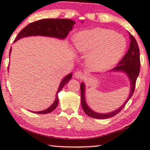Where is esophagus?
Wrapping results in <instances>:
<instances>
[{
  "label": "esophagus",
  "mask_w": 150,
  "mask_h": 150,
  "mask_svg": "<svg viewBox=\"0 0 150 150\" xmlns=\"http://www.w3.org/2000/svg\"><path fill=\"white\" fill-rule=\"evenodd\" d=\"M74 75H75V78H78V79H82L83 77H84V75H83L82 72L80 71H76L74 74Z\"/></svg>",
  "instance_id": "esophagus-1"
}]
</instances>
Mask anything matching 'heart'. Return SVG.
<instances>
[{
	"instance_id": "obj_1",
	"label": "heart",
	"mask_w": 150,
	"mask_h": 150,
	"mask_svg": "<svg viewBox=\"0 0 150 150\" xmlns=\"http://www.w3.org/2000/svg\"><path fill=\"white\" fill-rule=\"evenodd\" d=\"M79 52L88 53L86 63L94 71H105L115 65L127 48L125 37L115 31L97 28L81 32L75 41Z\"/></svg>"
}]
</instances>
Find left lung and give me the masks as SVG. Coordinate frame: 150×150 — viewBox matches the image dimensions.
I'll list each match as a JSON object with an SVG mask.
<instances>
[{
	"mask_svg": "<svg viewBox=\"0 0 150 150\" xmlns=\"http://www.w3.org/2000/svg\"><path fill=\"white\" fill-rule=\"evenodd\" d=\"M129 38L131 41L129 44V48L128 49L127 52L125 54L123 58L119 62L116 67L112 69L113 71L124 72V73H125L127 75L131 84L130 93L129 96V98L126 100L125 102L123 104L122 107L118 108L115 111H112V112L108 113H99L95 112L94 111L91 109L87 105L86 100H85V85L84 83L81 82L80 85L81 107H82L85 113L87 115H88V116L98 119H106L114 116V115L117 114L124 108L126 103L128 102V100L132 98V95H133L134 92V89H135L136 79H137V77L138 75H139L140 65H141L140 62H141V61H140L139 48H138L137 41H136L135 38L132 35H130V34Z\"/></svg>",
	"mask_w": 150,
	"mask_h": 150,
	"instance_id": "8db88e82",
	"label": "left lung"
}]
</instances>
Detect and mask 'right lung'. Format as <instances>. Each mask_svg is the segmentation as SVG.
I'll return each mask as SVG.
<instances>
[{
  "label": "right lung",
  "mask_w": 150,
  "mask_h": 150,
  "mask_svg": "<svg viewBox=\"0 0 150 150\" xmlns=\"http://www.w3.org/2000/svg\"><path fill=\"white\" fill-rule=\"evenodd\" d=\"M74 24H75V21L71 19H67V18H66V19H64V18H46V19L37 21L31 23L28 25L26 27H25L18 33V36L15 39L14 42H16L17 40L21 39L23 37L37 35L55 37L58 38V39H64L66 37L69 32L73 29ZM11 50H12V48L9 50V55H10ZM71 77L72 73L66 75L62 79L57 91L55 100L50 107H48L44 111H33V112L35 113H39V114H45V113H49L54 111L58 105V93L69 82Z\"/></svg>",
  "instance_id": "1"
}]
</instances>
